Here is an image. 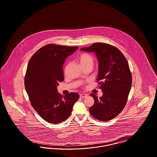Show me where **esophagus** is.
Masks as SVG:
<instances>
[{
	"label": "esophagus",
	"instance_id": "1",
	"mask_svg": "<svg viewBox=\"0 0 157 157\" xmlns=\"http://www.w3.org/2000/svg\"><path fill=\"white\" fill-rule=\"evenodd\" d=\"M87 96H88V95H86V94H81V95H80V98H84L86 97Z\"/></svg>",
	"mask_w": 157,
	"mask_h": 157
}]
</instances>
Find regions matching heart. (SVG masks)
Masks as SVG:
<instances>
[{"label":"heart","instance_id":"1","mask_svg":"<svg viewBox=\"0 0 157 157\" xmlns=\"http://www.w3.org/2000/svg\"><path fill=\"white\" fill-rule=\"evenodd\" d=\"M77 60L79 65L83 69L92 67L94 64V58L91 55L88 53H82L77 57ZM68 65L66 67L67 69Z\"/></svg>","mask_w":157,"mask_h":157}]
</instances>
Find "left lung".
Segmentation results:
<instances>
[{"label":"left lung","mask_w":157,"mask_h":157,"mask_svg":"<svg viewBox=\"0 0 157 157\" xmlns=\"http://www.w3.org/2000/svg\"><path fill=\"white\" fill-rule=\"evenodd\" d=\"M80 50L95 53L99 63L97 82L103 95L90 108L95 119L108 121L118 116L125 106L132 85V75L127 59L120 50L105 43L97 42Z\"/></svg>","instance_id":"obj_1"}]
</instances>
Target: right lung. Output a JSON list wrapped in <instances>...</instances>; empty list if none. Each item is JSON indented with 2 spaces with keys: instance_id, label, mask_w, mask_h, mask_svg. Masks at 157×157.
<instances>
[{
  "instance_id": "obj_1",
  "label": "right lung",
  "mask_w": 157,
  "mask_h": 157,
  "mask_svg": "<svg viewBox=\"0 0 157 157\" xmlns=\"http://www.w3.org/2000/svg\"><path fill=\"white\" fill-rule=\"evenodd\" d=\"M78 47L49 44L31 57L25 77V86L31 105L46 121L58 124L70 116L79 98L76 92L62 96L58 92L59 83L64 80L63 65Z\"/></svg>"
}]
</instances>
